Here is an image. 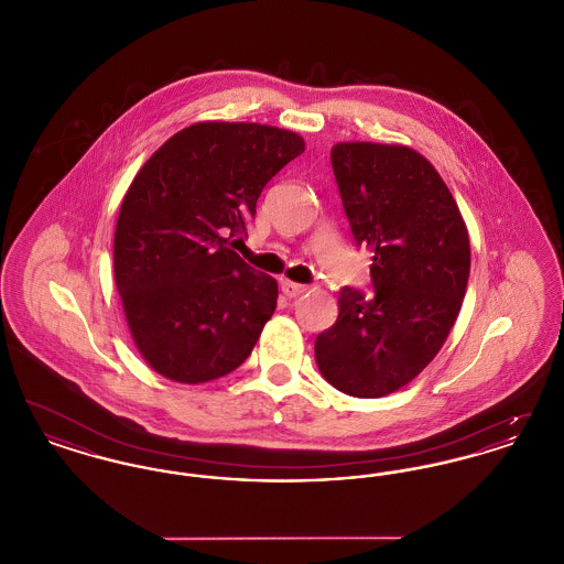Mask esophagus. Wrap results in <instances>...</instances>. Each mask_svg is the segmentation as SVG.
Here are the masks:
<instances>
[{
    "mask_svg": "<svg viewBox=\"0 0 564 564\" xmlns=\"http://www.w3.org/2000/svg\"><path fill=\"white\" fill-rule=\"evenodd\" d=\"M281 290H283V294L288 295V297H297V295L304 294L308 288L294 283V281H281Z\"/></svg>",
    "mask_w": 564,
    "mask_h": 564,
    "instance_id": "1",
    "label": "esophagus"
}]
</instances>
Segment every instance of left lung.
<instances>
[{"label": "left lung", "mask_w": 564, "mask_h": 564, "mask_svg": "<svg viewBox=\"0 0 564 564\" xmlns=\"http://www.w3.org/2000/svg\"><path fill=\"white\" fill-rule=\"evenodd\" d=\"M332 169L357 247L372 253L375 294H338L315 340L323 378L352 398H382L421 375L446 343L469 279V235L435 166L408 145L347 141Z\"/></svg>", "instance_id": "1"}]
</instances>
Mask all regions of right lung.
Instances as JSON below:
<instances>
[{
    "label": "right lung",
    "instance_id": "add662e5",
    "mask_svg": "<svg viewBox=\"0 0 564 564\" xmlns=\"http://www.w3.org/2000/svg\"><path fill=\"white\" fill-rule=\"evenodd\" d=\"M302 152L304 139L285 129L196 122L139 169L118 214L113 276L154 372L198 384L251 355L279 288L230 245L247 235L264 186Z\"/></svg>",
    "mask_w": 564,
    "mask_h": 564
}]
</instances>
